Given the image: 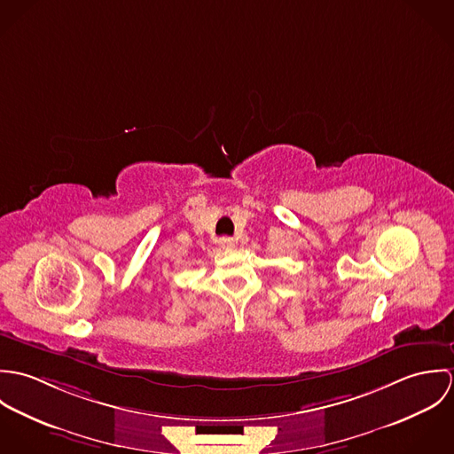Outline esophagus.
Instances as JSON below:
<instances>
[{
    "label": "esophagus",
    "instance_id": "1",
    "mask_svg": "<svg viewBox=\"0 0 454 454\" xmlns=\"http://www.w3.org/2000/svg\"><path fill=\"white\" fill-rule=\"evenodd\" d=\"M218 245H220V248H223V250H231V248H234V245H236V241L232 239V238H220L218 239Z\"/></svg>",
    "mask_w": 454,
    "mask_h": 454
}]
</instances>
